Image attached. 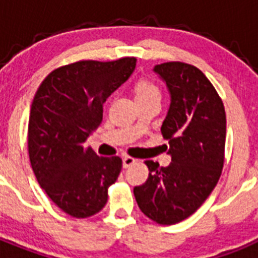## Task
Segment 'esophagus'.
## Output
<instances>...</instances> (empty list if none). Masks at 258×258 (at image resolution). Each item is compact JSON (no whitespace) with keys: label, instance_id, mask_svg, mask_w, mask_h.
Returning <instances> with one entry per match:
<instances>
[{"label":"esophagus","instance_id":"esophagus-1","mask_svg":"<svg viewBox=\"0 0 258 258\" xmlns=\"http://www.w3.org/2000/svg\"><path fill=\"white\" fill-rule=\"evenodd\" d=\"M136 159H133V157L131 156H125L122 157V168H129L131 165H133V164H136Z\"/></svg>","mask_w":258,"mask_h":258}]
</instances>
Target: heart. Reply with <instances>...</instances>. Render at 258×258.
I'll use <instances>...</instances> for the list:
<instances>
[{
    "label": "heart",
    "mask_w": 258,
    "mask_h": 258,
    "mask_svg": "<svg viewBox=\"0 0 258 258\" xmlns=\"http://www.w3.org/2000/svg\"><path fill=\"white\" fill-rule=\"evenodd\" d=\"M136 94L137 98H160V90L155 84L150 83V81H140L136 86Z\"/></svg>",
    "instance_id": "heart-1"
}]
</instances>
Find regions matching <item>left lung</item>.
Masks as SVG:
<instances>
[{
    "instance_id": "obj_1",
    "label": "left lung",
    "mask_w": 258,
    "mask_h": 258,
    "mask_svg": "<svg viewBox=\"0 0 258 258\" xmlns=\"http://www.w3.org/2000/svg\"><path fill=\"white\" fill-rule=\"evenodd\" d=\"M170 95L161 125L172 163L147 160V181L134 187L141 211L160 225L190 217L217 184L223 166L226 113L216 89L194 66L169 61L154 67Z\"/></svg>"
}]
</instances>
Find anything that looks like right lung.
Here are the masks:
<instances>
[{"label":"right lung","mask_w":258,"mask_h":258,"mask_svg":"<svg viewBox=\"0 0 258 258\" xmlns=\"http://www.w3.org/2000/svg\"><path fill=\"white\" fill-rule=\"evenodd\" d=\"M136 58L83 60L52 71L36 92L28 121L32 169L47 197L67 214L86 218L107 203L121 170L118 156H98L88 137L103 104L136 68Z\"/></svg>","instance_id":"1"}]
</instances>
